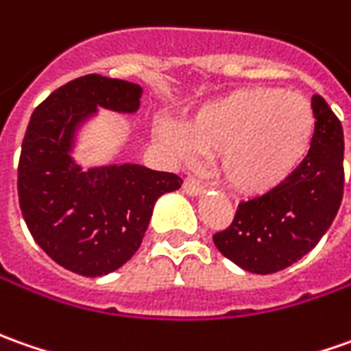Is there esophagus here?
Returning <instances> with one entry per match:
<instances>
[{
	"label": "esophagus",
	"mask_w": 351,
	"mask_h": 351,
	"mask_svg": "<svg viewBox=\"0 0 351 351\" xmlns=\"http://www.w3.org/2000/svg\"><path fill=\"white\" fill-rule=\"evenodd\" d=\"M182 190L190 194V196H198L204 192V184L199 182L198 178H194V176H186L184 178V182H182Z\"/></svg>",
	"instance_id": "34e87169"
}]
</instances>
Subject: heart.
<instances>
[{
	"instance_id": "obj_1",
	"label": "heart",
	"mask_w": 351,
	"mask_h": 351,
	"mask_svg": "<svg viewBox=\"0 0 351 351\" xmlns=\"http://www.w3.org/2000/svg\"><path fill=\"white\" fill-rule=\"evenodd\" d=\"M315 130V108L305 95L247 87L202 104L186 126L159 118L153 134L180 161L217 149V173L227 186L243 194H264L284 184L303 165Z\"/></svg>"
}]
</instances>
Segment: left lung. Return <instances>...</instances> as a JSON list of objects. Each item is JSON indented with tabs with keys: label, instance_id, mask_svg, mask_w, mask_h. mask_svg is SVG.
<instances>
[{
	"label": "left lung",
	"instance_id": "8db88e82",
	"mask_svg": "<svg viewBox=\"0 0 351 351\" xmlns=\"http://www.w3.org/2000/svg\"><path fill=\"white\" fill-rule=\"evenodd\" d=\"M317 130L307 159L284 184L241 202L231 225L213 235L225 258L243 270L274 274L303 258L332 225L344 196V132L315 95Z\"/></svg>",
	"mask_w": 351,
	"mask_h": 351
}]
</instances>
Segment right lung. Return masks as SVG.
Here are the masks:
<instances>
[{"mask_svg":"<svg viewBox=\"0 0 351 351\" xmlns=\"http://www.w3.org/2000/svg\"><path fill=\"white\" fill-rule=\"evenodd\" d=\"M141 87L89 73L56 89L36 106L19 159V206L36 245L66 270L104 276L136 254L153 206L178 190L180 176L141 165L81 171L73 138L97 106L136 112Z\"/></svg>","mask_w":351,"mask_h":351,"instance_id":"right-lung-1","label":"right lung"}]
</instances>
